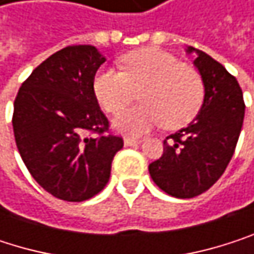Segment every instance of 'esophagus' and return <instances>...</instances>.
I'll list each match as a JSON object with an SVG mask.
<instances>
[{"mask_svg": "<svg viewBox=\"0 0 254 254\" xmlns=\"http://www.w3.org/2000/svg\"><path fill=\"white\" fill-rule=\"evenodd\" d=\"M123 143H125V146H135V144H140L141 140L140 138H132V137H125Z\"/></svg>", "mask_w": 254, "mask_h": 254, "instance_id": "1", "label": "esophagus"}]
</instances>
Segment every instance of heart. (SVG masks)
Segmentation results:
<instances>
[{
	"mask_svg": "<svg viewBox=\"0 0 254 254\" xmlns=\"http://www.w3.org/2000/svg\"><path fill=\"white\" fill-rule=\"evenodd\" d=\"M120 66L122 71L101 69L93 78L98 102L113 114L128 107L141 90L143 104L119 114L113 120L116 129L140 135L161 123L176 129L198 114L205 86L193 65L162 49L144 47L122 56Z\"/></svg>",
	"mask_w": 254,
	"mask_h": 254,
	"instance_id": "b5f03b06",
	"label": "heart"
}]
</instances>
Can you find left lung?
Masks as SVG:
<instances>
[{
    "mask_svg": "<svg viewBox=\"0 0 254 254\" xmlns=\"http://www.w3.org/2000/svg\"><path fill=\"white\" fill-rule=\"evenodd\" d=\"M195 52L205 95L198 116L164 141L162 156L149 165L153 182L168 195L193 198L208 190L225 173L243 128L246 104L237 78L210 55Z\"/></svg>",
    "mask_w": 254,
    "mask_h": 254,
    "instance_id": "obj_1",
    "label": "left lung"
}]
</instances>
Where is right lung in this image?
<instances>
[{"label": "right lung", "mask_w": 254, "mask_h": 254, "mask_svg": "<svg viewBox=\"0 0 254 254\" xmlns=\"http://www.w3.org/2000/svg\"><path fill=\"white\" fill-rule=\"evenodd\" d=\"M104 62L93 46L64 47L31 72L14 99L13 131L22 161L44 190L64 201L99 193L123 147L122 137L108 132L93 92Z\"/></svg>", "instance_id": "add662e5"}]
</instances>
